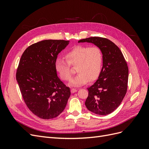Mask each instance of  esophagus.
Returning a JSON list of instances; mask_svg holds the SVG:
<instances>
[{
  "label": "esophagus",
  "mask_w": 149,
  "mask_h": 149,
  "mask_svg": "<svg viewBox=\"0 0 149 149\" xmlns=\"http://www.w3.org/2000/svg\"><path fill=\"white\" fill-rule=\"evenodd\" d=\"M76 91H77V89H76L73 88V89H71V93H76Z\"/></svg>",
  "instance_id": "34e87169"
}]
</instances>
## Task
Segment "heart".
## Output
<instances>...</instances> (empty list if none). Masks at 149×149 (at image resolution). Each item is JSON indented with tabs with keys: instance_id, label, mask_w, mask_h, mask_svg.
Wrapping results in <instances>:
<instances>
[{
	"instance_id": "heart-1",
	"label": "heart",
	"mask_w": 149,
	"mask_h": 149,
	"mask_svg": "<svg viewBox=\"0 0 149 149\" xmlns=\"http://www.w3.org/2000/svg\"><path fill=\"white\" fill-rule=\"evenodd\" d=\"M65 58H57L55 61V68L60 78L68 81L73 75L71 66H76L78 75L71 81L74 86L83 85L88 81L93 82L101 74L103 65V55L97 47L78 45L68 52Z\"/></svg>"
}]
</instances>
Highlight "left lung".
<instances>
[{"label": "left lung", "instance_id": "1", "mask_svg": "<svg viewBox=\"0 0 149 149\" xmlns=\"http://www.w3.org/2000/svg\"><path fill=\"white\" fill-rule=\"evenodd\" d=\"M92 43L101 49L103 65L100 77L88 88L85 101L87 109L99 115H107L120 104L127 93L129 69L119 47L106 38L93 37L80 40Z\"/></svg>", "mask_w": 149, "mask_h": 149}]
</instances>
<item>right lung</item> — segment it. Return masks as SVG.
I'll return each mask as SVG.
<instances>
[{"mask_svg": "<svg viewBox=\"0 0 149 149\" xmlns=\"http://www.w3.org/2000/svg\"><path fill=\"white\" fill-rule=\"evenodd\" d=\"M69 43L63 40H46L29 46L22 54L16 79L30 111L38 118L50 119L63 111L70 89L58 77L55 61Z\"/></svg>", "mask_w": 149, "mask_h": 149, "instance_id": "1", "label": "right lung"}]
</instances>
